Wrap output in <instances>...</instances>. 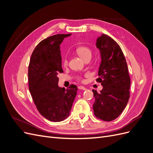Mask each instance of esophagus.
Segmentation results:
<instances>
[{
    "label": "esophagus",
    "mask_w": 153,
    "mask_h": 153,
    "mask_svg": "<svg viewBox=\"0 0 153 153\" xmlns=\"http://www.w3.org/2000/svg\"><path fill=\"white\" fill-rule=\"evenodd\" d=\"M78 89H82V90H86V89H87L85 87H83V86H79V87H78Z\"/></svg>",
    "instance_id": "34e87169"
}]
</instances>
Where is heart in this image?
Here are the masks:
<instances>
[{
    "label": "heart",
    "instance_id": "obj_1",
    "mask_svg": "<svg viewBox=\"0 0 153 153\" xmlns=\"http://www.w3.org/2000/svg\"><path fill=\"white\" fill-rule=\"evenodd\" d=\"M76 52L78 56L83 60H85L87 57H91V51L87 47H80L76 50ZM62 63L64 66H66L68 65V60L66 58H64L63 59Z\"/></svg>",
    "mask_w": 153,
    "mask_h": 153
}]
</instances>
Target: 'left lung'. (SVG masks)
I'll use <instances>...</instances> for the list:
<instances>
[{"instance_id": "8db88e82", "label": "left lung", "mask_w": 153, "mask_h": 153, "mask_svg": "<svg viewBox=\"0 0 153 153\" xmlns=\"http://www.w3.org/2000/svg\"><path fill=\"white\" fill-rule=\"evenodd\" d=\"M96 44L101 59L96 81L101 82L103 89L100 92L92 90L94 114L103 121H112L127 105L130 78L123 51L112 38L103 34L97 38Z\"/></svg>"}]
</instances>
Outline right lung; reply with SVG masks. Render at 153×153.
Returning a JSON list of instances; mask_svg holds the SVG:
<instances>
[{
	"label": "right lung",
	"mask_w": 153,
	"mask_h": 153,
	"mask_svg": "<svg viewBox=\"0 0 153 153\" xmlns=\"http://www.w3.org/2000/svg\"><path fill=\"white\" fill-rule=\"evenodd\" d=\"M68 34H56L36 46L30 59L29 89L41 115L52 122H61L70 114L77 87L68 89L58 86V74L62 73L60 45Z\"/></svg>",
	"instance_id": "1"
}]
</instances>
